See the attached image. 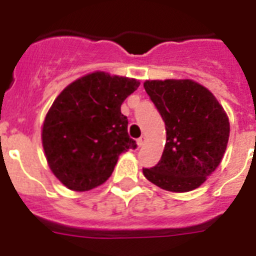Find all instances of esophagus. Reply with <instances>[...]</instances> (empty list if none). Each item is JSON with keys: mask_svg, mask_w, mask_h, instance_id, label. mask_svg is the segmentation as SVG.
<instances>
[{"mask_svg": "<svg viewBox=\"0 0 256 256\" xmlns=\"http://www.w3.org/2000/svg\"><path fill=\"white\" fill-rule=\"evenodd\" d=\"M144 144H146V137H144V136H142V137H140V138L137 140V144H138V148H142Z\"/></svg>", "mask_w": 256, "mask_h": 256, "instance_id": "esophagus-1", "label": "esophagus"}]
</instances>
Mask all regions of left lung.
Returning a JSON list of instances; mask_svg holds the SVG:
<instances>
[{"label": "left lung", "mask_w": 256, "mask_h": 256, "mask_svg": "<svg viewBox=\"0 0 256 256\" xmlns=\"http://www.w3.org/2000/svg\"><path fill=\"white\" fill-rule=\"evenodd\" d=\"M144 87L166 130L162 159L154 168L144 169V176L169 192L198 188L227 150V112L206 87L192 79H155L146 80Z\"/></svg>", "instance_id": "8db88e82"}]
</instances>
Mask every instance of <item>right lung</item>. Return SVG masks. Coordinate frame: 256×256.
Segmentation results:
<instances>
[{
	"instance_id": "1",
	"label": "right lung",
	"mask_w": 256,
	"mask_h": 256,
	"mask_svg": "<svg viewBox=\"0 0 256 256\" xmlns=\"http://www.w3.org/2000/svg\"><path fill=\"white\" fill-rule=\"evenodd\" d=\"M138 86L134 78L98 70L76 79L52 102L42 124V146L50 169L66 188L101 186L119 155L137 148L120 106Z\"/></svg>"
}]
</instances>
